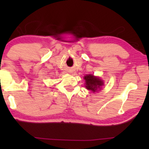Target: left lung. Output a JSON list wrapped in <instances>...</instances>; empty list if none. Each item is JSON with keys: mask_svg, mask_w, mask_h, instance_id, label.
<instances>
[{"mask_svg": "<svg viewBox=\"0 0 149 149\" xmlns=\"http://www.w3.org/2000/svg\"><path fill=\"white\" fill-rule=\"evenodd\" d=\"M85 80V88L88 90L95 92L98 88H100V86L103 85V81L100 78L94 76L93 75H87L84 77Z\"/></svg>", "mask_w": 149, "mask_h": 149, "instance_id": "8db88e82", "label": "left lung"}]
</instances>
